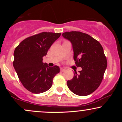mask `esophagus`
I'll list each match as a JSON object with an SVG mask.
<instances>
[{"mask_svg":"<svg viewBox=\"0 0 122 122\" xmlns=\"http://www.w3.org/2000/svg\"><path fill=\"white\" fill-rule=\"evenodd\" d=\"M60 71H61V72H65V69H63V68H61V69H60Z\"/></svg>","mask_w":122,"mask_h":122,"instance_id":"esophagus-1","label":"esophagus"}]
</instances>
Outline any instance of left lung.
Returning a JSON list of instances; mask_svg holds the SVG:
<instances>
[{"mask_svg": "<svg viewBox=\"0 0 122 122\" xmlns=\"http://www.w3.org/2000/svg\"><path fill=\"white\" fill-rule=\"evenodd\" d=\"M69 40L73 49V58L82 70L67 81L70 90L79 96H87L97 89L103 80L107 61L103 48L99 41L86 33L67 31L62 34Z\"/></svg>", "mask_w": 122, "mask_h": 122, "instance_id": "1", "label": "left lung"}]
</instances>
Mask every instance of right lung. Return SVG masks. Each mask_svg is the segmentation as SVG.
<instances>
[{"mask_svg":"<svg viewBox=\"0 0 122 122\" xmlns=\"http://www.w3.org/2000/svg\"><path fill=\"white\" fill-rule=\"evenodd\" d=\"M61 33L42 32L26 38L16 47L14 68L21 83L33 93H41L51 88L54 77L60 72L55 65L49 67L43 62V57L61 36Z\"/></svg>","mask_w":122,"mask_h":122,"instance_id":"1","label":"right lung"}]
</instances>
